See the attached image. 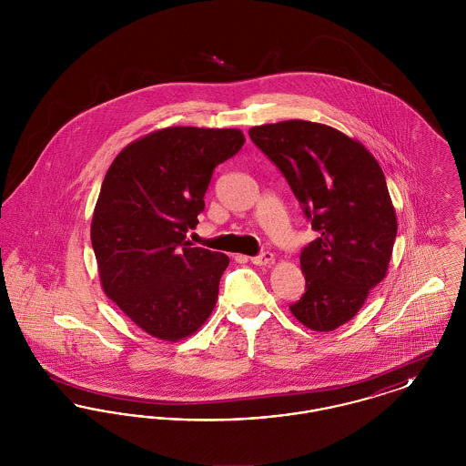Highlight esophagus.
I'll return each instance as SVG.
<instances>
[{"label": "esophagus", "mask_w": 466, "mask_h": 466, "mask_svg": "<svg viewBox=\"0 0 466 466\" xmlns=\"http://www.w3.org/2000/svg\"><path fill=\"white\" fill-rule=\"evenodd\" d=\"M249 260H251V264H255V266H268V264L274 262V255H272L270 251H264V253H260V255H257V257H251Z\"/></svg>", "instance_id": "34e87169"}]
</instances>
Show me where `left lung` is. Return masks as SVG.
Wrapping results in <instances>:
<instances>
[{
    "mask_svg": "<svg viewBox=\"0 0 466 466\" xmlns=\"http://www.w3.org/2000/svg\"><path fill=\"white\" fill-rule=\"evenodd\" d=\"M249 137L319 234L300 253L306 293L289 310L310 330L332 332L388 272L399 225L384 173L360 141L325 124L285 120L251 127Z\"/></svg>",
    "mask_w": 466,
    "mask_h": 466,
    "instance_id": "1",
    "label": "left lung"
}]
</instances>
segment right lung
Wrapping results in <instances>:
<instances>
[{
    "label": "right lung",
    "instance_id": "add662e5",
    "mask_svg": "<svg viewBox=\"0 0 466 466\" xmlns=\"http://www.w3.org/2000/svg\"><path fill=\"white\" fill-rule=\"evenodd\" d=\"M243 145L239 129L166 127L111 162L90 241L105 293L152 337L177 342L215 309L228 257L185 238L199 223L215 167Z\"/></svg>",
    "mask_w": 466,
    "mask_h": 466
}]
</instances>
